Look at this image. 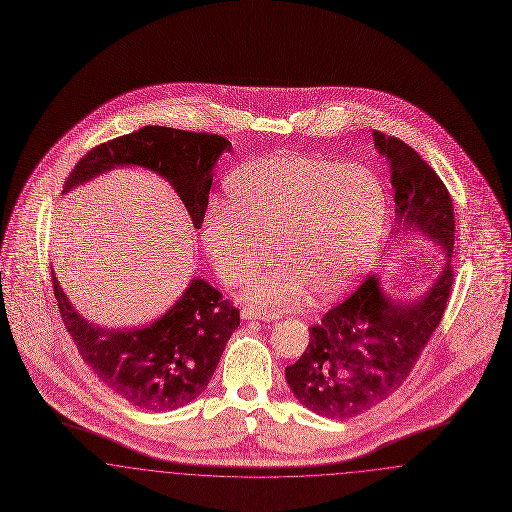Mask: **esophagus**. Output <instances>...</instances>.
<instances>
[{"mask_svg": "<svg viewBox=\"0 0 512 512\" xmlns=\"http://www.w3.org/2000/svg\"><path fill=\"white\" fill-rule=\"evenodd\" d=\"M242 318L244 320H276L278 315H274V313H270V311H263V309H259V307H244L242 309Z\"/></svg>", "mask_w": 512, "mask_h": 512, "instance_id": "1", "label": "esophagus"}]
</instances>
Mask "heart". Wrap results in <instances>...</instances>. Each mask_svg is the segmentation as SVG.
<instances>
[{"label": "heart", "instance_id": "heart-1", "mask_svg": "<svg viewBox=\"0 0 512 512\" xmlns=\"http://www.w3.org/2000/svg\"><path fill=\"white\" fill-rule=\"evenodd\" d=\"M388 195L363 165L322 155H274L245 163L228 178L224 209L203 222L205 251L226 284H242L268 257L245 297L288 307L307 288L334 295L376 261L386 236Z\"/></svg>", "mask_w": 512, "mask_h": 512}]
</instances>
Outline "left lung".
Instances as JSON below:
<instances>
[{
	"label": "left lung",
	"instance_id": "1",
	"mask_svg": "<svg viewBox=\"0 0 512 512\" xmlns=\"http://www.w3.org/2000/svg\"><path fill=\"white\" fill-rule=\"evenodd\" d=\"M372 138L390 163L393 240L403 232L420 234L438 245L447 261L436 282L416 299H393L380 278L370 276L309 328V345L286 368V380L303 407L334 420L366 413L401 388L438 328L453 284L455 213L445 184L399 138L378 130Z\"/></svg>",
	"mask_w": 512,
	"mask_h": 512
}]
</instances>
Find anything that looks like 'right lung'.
I'll list each match as a JSON object with an SVG mask.
<instances>
[{"label": "right lung", "mask_w": 512, "mask_h": 512, "mask_svg": "<svg viewBox=\"0 0 512 512\" xmlns=\"http://www.w3.org/2000/svg\"><path fill=\"white\" fill-rule=\"evenodd\" d=\"M230 149L232 144L219 134L144 126L88 151L69 174L63 195L117 167H142L171 184L197 230L205 219L213 169ZM51 276L59 313L80 357L109 390L136 409L167 413L194 401L240 326V311L199 276L163 317L128 330L86 320L55 274Z\"/></svg>", "instance_id": "obj_1"}]
</instances>
